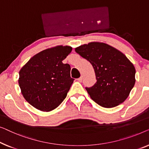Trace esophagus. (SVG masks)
I'll use <instances>...</instances> for the list:
<instances>
[{
	"mask_svg": "<svg viewBox=\"0 0 149 149\" xmlns=\"http://www.w3.org/2000/svg\"><path fill=\"white\" fill-rule=\"evenodd\" d=\"M82 79H83V77L82 76H80L78 79H77V80H78L79 82H81V81H82Z\"/></svg>",
	"mask_w": 149,
	"mask_h": 149,
	"instance_id": "34e87169",
	"label": "esophagus"
}]
</instances>
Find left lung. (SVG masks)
<instances>
[{
  "label": "left lung",
  "instance_id": "8db88e82",
  "mask_svg": "<svg viewBox=\"0 0 149 149\" xmlns=\"http://www.w3.org/2000/svg\"><path fill=\"white\" fill-rule=\"evenodd\" d=\"M75 52L91 63L96 82L86 87L100 106L112 108L122 103L135 84L136 70L125 54L102 42H91L75 48Z\"/></svg>",
  "mask_w": 149,
  "mask_h": 149
}]
</instances>
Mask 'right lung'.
<instances>
[{"label":"right lung","mask_w":149,"mask_h":149,"mask_svg":"<svg viewBox=\"0 0 149 149\" xmlns=\"http://www.w3.org/2000/svg\"><path fill=\"white\" fill-rule=\"evenodd\" d=\"M72 51L68 46H57L32 56L19 71V85L25 99L42 111L57 107L68 95L74 79L70 65L63 60Z\"/></svg>","instance_id":"obj_1"}]
</instances>
